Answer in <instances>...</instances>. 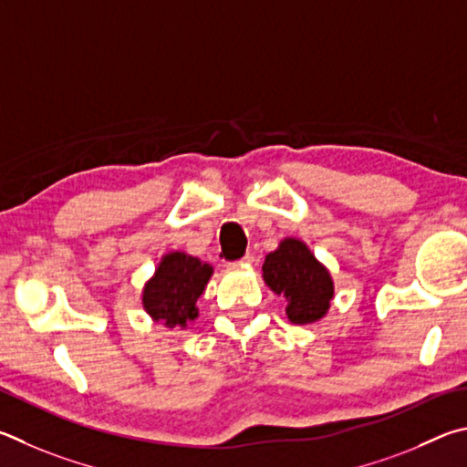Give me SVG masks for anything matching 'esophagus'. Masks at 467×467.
<instances>
[{
	"label": "esophagus",
	"instance_id": "obj_1",
	"mask_svg": "<svg viewBox=\"0 0 467 467\" xmlns=\"http://www.w3.org/2000/svg\"><path fill=\"white\" fill-rule=\"evenodd\" d=\"M252 263H254V256L246 254L242 260H235V263H232V266H250Z\"/></svg>",
	"mask_w": 467,
	"mask_h": 467
}]
</instances>
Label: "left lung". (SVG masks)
Masks as SVG:
<instances>
[{
  "label": "left lung",
  "instance_id": "obj_1",
  "mask_svg": "<svg viewBox=\"0 0 467 467\" xmlns=\"http://www.w3.org/2000/svg\"><path fill=\"white\" fill-rule=\"evenodd\" d=\"M263 279L276 296L287 299V317L293 324H314L328 314L334 281L304 242L285 238L265 258Z\"/></svg>",
  "mask_w": 467,
  "mask_h": 467
}]
</instances>
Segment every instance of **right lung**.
Instances as JSON below:
<instances>
[{
  "label": "right lung",
  "mask_w": 467,
  "mask_h": 467,
  "mask_svg": "<svg viewBox=\"0 0 467 467\" xmlns=\"http://www.w3.org/2000/svg\"><path fill=\"white\" fill-rule=\"evenodd\" d=\"M213 266L184 252H170L143 287V307L153 322L166 328H186L199 316L196 299L202 296Z\"/></svg>",
  "instance_id": "1"
}]
</instances>
